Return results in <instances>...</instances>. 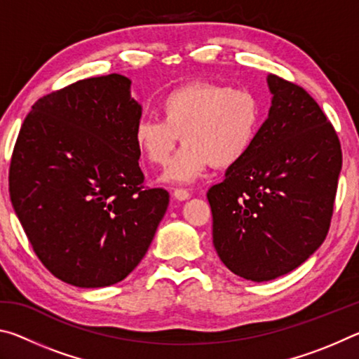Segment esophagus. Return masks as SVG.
<instances>
[{"mask_svg":"<svg viewBox=\"0 0 359 359\" xmlns=\"http://www.w3.org/2000/svg\"><path fill=\"white\" fill-rule=\"evenodd\" d=\"M172 196L177 199V201H185V199L190 198V193H188L187 190H184V188H174Z\"/></svg>","mask_w":359,"mask_h":359,"instance_id":"1","label":"esophagus"}]
</instances>
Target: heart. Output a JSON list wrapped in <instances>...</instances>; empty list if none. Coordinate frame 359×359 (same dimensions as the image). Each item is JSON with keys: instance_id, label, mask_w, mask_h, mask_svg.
Returning <instances> with one entry per match:
<instances>
[{"instance_id": "b5f03b06", "label": "heart", "mask_w": 359, "mask_h": 359, "mask_svg": "<svg viewBox=\"0 0 359 359\" xmlns=\"http://www.w3.org/2000/svg\"><path fill=\"white\" fill-rule=\"evenodd\" d=\"M161 120L142 118L135 142L150 165L165 166L180 141L185 145L163 180L188 184L210 165L236 166L250 154L264 121L263 100L250 88L190 83L160 100Z\"/></svg>"}]
</instances>
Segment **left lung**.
Instances as JSON below:
<instances>
[{"mask_svg":"<svg viewBox=\"0 0 359 359\" xmlns=\"http://www.w3.org/2000/svg\"><path fill=\"white\" fill-rule=\"evenodd\" d=\"M266 81L272 101L257 142L208 193L217 255L252 282L288 274L323 244L342 169L317 101L278 76Z\"/></svg>","mask_w":359,"mask_h":359,"instance_id":"left-lung-1","label":"left lung"}]
</instances>
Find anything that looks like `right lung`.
<instances>
[{"label":"right lung","instance_id":"add662e5","mask_svg":"<svg viewBox=\"0 0 359 359\" xmlns=\"http://www.w3.org/2000/svg\"><path fill=\"white\" fill-rule=\"evenodd\" d=\"M120 74L83 79L34 102L9 169L12 208L41 263L81 288L141 263L169 193L144 188L135 128L142 107Z\"/></svg>","mask_w":359,"mask_h":359}]
</instances>
